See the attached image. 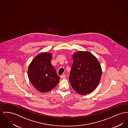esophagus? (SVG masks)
Instances as JSON below:
<instances>
[{"instance_id":"1","label":"esophagus","mask_w":128,"mask_h":128,"mask_svg":"<svg viewBox=\"0 0 128 128\" xmlns=\"http://www.w3.org/2000/svg\"><path fill=\"white\" fill-rule=\"evenodd\" d=\"M60 78H66V75L63 74V75H61L60 76Z\"/></svg>"}]
</instances>
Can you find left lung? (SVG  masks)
<instances>
[{
	"label": "left lung",
	"mask_w": 128,
	"mask_h": 128,
	"mask_svg": "<svg viewBox=\"0 0 128 128\" xmlns=\"http://www.w3.org/2000/svg\"><path fill=\"white\" fill-rule=\"evenodd\" d=\"M69 77L73 89L80 94H90L98 85L102 69L97 58L89 52L79 51L73 55Z\"/></svg>",
	"instance_id": "1"
}]
</instances>
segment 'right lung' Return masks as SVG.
<instances>
[{"mask_svg": "<svg viewBox=\"0 0 128 128\" xmlns=\"http://www.w3.org/2000/svg\"><path fill=\"white\" fill-rule=\"evenodd\" d=\"M52 56L48 53H40L34 58L28 68V75L30 82L42 92L53 89L60 79L51 63Z\"/></svg>", "mask_w": 128, "mask_h": 128, "instance_id": "obj_1", "label": "right lung"}]
</instances>
